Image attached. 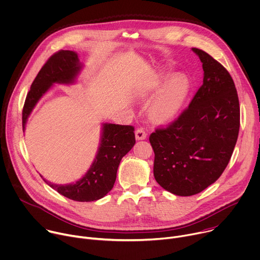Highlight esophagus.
<instances>
[{
	"label": "esophagus",
	"mask_w": 260,
	"mask_h": 260,
	"mask_svg": "<svg viewBox=\"0 0 260 260\" xmlns=\"http://www.w3.org/2000/svg\"><path fill=\"white\" fill-rule=\"evenodd\" d=\"M147 136V133L145 132V130L143 128H138L136 129L135 131V137L137 140H142V139H145Z\"/></svg>",
	"instance_id": "esophagus-1"
}]
</instances>
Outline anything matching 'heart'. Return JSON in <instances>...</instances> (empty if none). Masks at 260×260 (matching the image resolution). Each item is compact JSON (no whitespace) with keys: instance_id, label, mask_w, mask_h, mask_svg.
Masks as SVG:
<instances>
[{"instance_id":"b5f03b06","label":"heart","mask_w":260,"mask_h":260,"mask_svg":"<svg viewBox=\"0 0 260 260\" xmlns=\"http://www.w3.org/2000/svg\"><path fill=\"white\" fill-rule=\"evenodd\" d=\"M162 83V81H158L153 88H159ZM187 90V82L183 78L173 79L153 101L150 107L151 117L158 121H166L174 117L182 106Z\"/></svg>"}]
</instances>
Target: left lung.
<instances>
[{
	"instance_id": "obj_1",
	"label": "left lung",
	"mask_w": 260,
	"mask_h": 260,
	"mask_svg": "<svg viewBox=\"0 0 260 260\" xmlns=\"http://www.w3.org/2000/svg\"><path fill=\"white\" fill-rule=\"evenodd\" d=\"M203 63V83L186 109L149 135L153 176L166 190L192 196L215 182L226 168L240 129L238 92L228 70L192 48Z\"/></svg>"
}]
</instances>
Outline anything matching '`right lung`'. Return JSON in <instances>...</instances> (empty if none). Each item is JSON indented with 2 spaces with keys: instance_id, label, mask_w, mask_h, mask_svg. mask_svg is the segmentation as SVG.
<instances>
[{
  "instance_id": "obj_1",
  "label": "right lung",
  "mask_w": 260,
  "mask_h": 260,
  "mask_svg": "<svg viewBox=\"0 0 260 260\" xmlns=\"http://www.w3.org/2000/svg\"><path fill=\"white\" fill-rule=\"evenodd\" d=\"M81 66L74 51L60 50L51 55L40 70L26 95L22 110V128L31 110L53 83H72ZM135 144L134 127L105 124L98 153L86 175L76 183L58 185L43 180L60 194L78 202H92L105 197L113 187L118 167Z\"/></svg>"
}]
</instances>
